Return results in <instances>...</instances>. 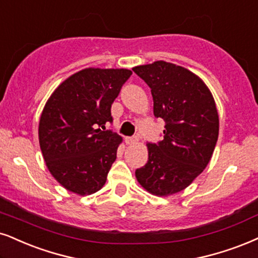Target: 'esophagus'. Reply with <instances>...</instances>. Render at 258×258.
<instances>
[{"mask_svg":"<svg viewBox=\"0 0 258 258\" xmlns=\"http://www.w3.org/2000/svg\"><path fill=\"white\" fill-rule=\"evenodd\" d=\"M139 141V138H136V136H133V138H125V144L126 145H133L135 144V142Z\"/></svg>","mask_w":258,"mask_h":258,"instance_id":"obj_1","label":"esophagus"}]
</instances>
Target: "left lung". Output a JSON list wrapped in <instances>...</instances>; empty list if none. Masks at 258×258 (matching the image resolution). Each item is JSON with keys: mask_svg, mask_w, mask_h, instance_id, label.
I'll list each match as a JSON object with an SVG mask.
<instances>
[{"mask_svg": "<svg viewBox=\"0 0 258 258\" xmlns=\"http://www.w3.org/2000/svg\"><path fill=\"white\" fill-rule=\"evenodd\" d=\"M149 86L153 112L165 120L164 139L148 142V160L135 171L142 187L157 196L182 191L205 170L219 136L214 98L199 76L173 63L133 68Z\"/></svg>", "mask_w": 258, "mask_h": 258, "instance_id": "1", "label": "left lung"}]
</instances>
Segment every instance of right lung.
<instances>
[{
    "label": "right lung",
    "mask_w": 258,
    "mask_h": 258,
    "mask_svg": "<svg viewBox=\"0 0 258 258\" xmlns=\"http://www.w3.org/2000/svg\"><path fill=\"white\" fill-rule=\"evenodd\" d=\"M132 74L128 69L86 68L63 81L44 106L38 130L41 153L69 191L91 195L106 182L122 138L104 128L112 122L111 105Z\"/></svg>",
    "instance_id": "1"
}]
</instances>
